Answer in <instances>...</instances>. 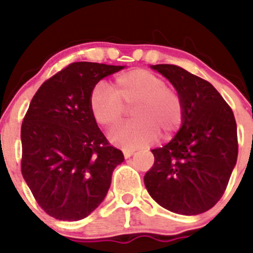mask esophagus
Listing matches in <instances>:
<instances>
[{
	"mask_svg": "<svg viewBox=\"0 0 253 253\" xmlns=\"http://www.w3.org/2000/svg\"><path fill=\"white\" fill-rule=\"evenodd\" d=\"M134 154V150H129V149H125L124 150V155H125V158H131L132 155Z\"/></svg>",
	"mask_w": 253,
	"mask_h": 253,
	"instance_id": "34e87169",
	"label": "esophagus"
}]
</instances>
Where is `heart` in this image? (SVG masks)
Segmentation results:
<instances>
[{
    "label": "heart",
    "instance_id": "heart-1",
    "mask_svg": "<svg viewBox=\"0 0 253 253\" xmlns=\"http://www.w3.org/2000/svg\"><path fill=\"white\" fill-rule=\"evenodd\" d=\"M132 109L133 121L116 127L110 133L114 144L137 149L152 144L159 133L171 136L185 117L180 93L149 71L134 68L115 76L110 89L96 85L89 96V109L94 121L111 128L122 121L126 109Z\"/></svg>",
    "mask_w": 253,
    "mask_h": 253
}]
</instances>
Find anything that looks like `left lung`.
<instances>
[{"mask_svg": "<svg viewBox=\"0 0 253 253\" xmlns=\"http://www.w3.org/2000/svg\"><path fill=\"white\" fill-rule=\"evenodd\" d=\"M150 68L180 93L185 117L174 138L152 149L154 165L144 176L153 200L183 215L205 213L224 195L237 160L234 112L209 82L175 65Z\"/></svg>", "mask_w": 253, "mask_h": 253, "instance_id": "8db88e82", "label": "left lung"}]
</instances>
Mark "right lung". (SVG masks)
<instances>
[{"instance_id": "obj_1", "label": "right lung", "mask_w": 253, "mask_h": 253, "mask_svg": "<svg viewBox=\"0 0 253 253\" xmlns=\"http://www.w3.org/2000/svg\"><path fill=\"white\" fill-rule=\"evenodd\" d=\"M124 66L73 62L42 84L20 129L22 175L38 205L58 220L88 216L103 202L125 160L89 109L100 79Z\"/></svg>"}]
</instances>
